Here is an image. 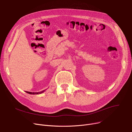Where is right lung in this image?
I'll list each match as a JSON object with an SVG mask.
<instances>
[{"instance_id": "obj_1", "label": "right lung", "mask_w": 132, "mask_h": 132, "mask_svg": "<svg viewBox=\"0 0 132 132\" xmlns=\"http://www.w3.org/2000/svg\"><path fill=\"white\" fill-rule=\"evenodd\" d=\"M45 91V90H43L40 92H28V91H26V92L30 94H41V93H42L43 92H44Z\"/></svg>"}]
</instances>
